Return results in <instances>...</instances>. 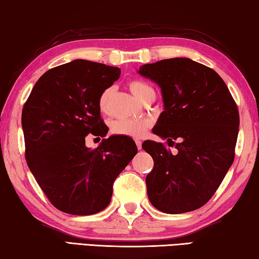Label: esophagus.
<instances>
[{
	"label": "esophagus",
	"mask_w": 259,
	"mask_h": 259,
	"mask_svg": "<svg viewBox=\"0 0 259 259\" xmlns=\"http://www.w3.org/2000/svg\"><path fill=\"white\" fill-rule=\"evenodd\" d=\"M136 145H137V149H138V150L142 149V142L136 141Z\"/></svg>",
	"instance_id": "34e87169"
}]
</instances>
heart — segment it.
Returning a JSON list of instances; mask_svg holds the SVG:
<instances>
[{"label": "heart", "mask_w": 259, "mask_h": 259, "mask_svg": "<svg viewBox=\"0 0 259 259\" xmlns=\"http://www.w3.org/2000/svg\"><path fill=\"white\" fill-rule=\"evenodd\" d=\"M129 89L131 93L137 98L139 101H142L144 98L154 92L151 86L143 80H131L129 81ZM113 89L107 88L101 92L99 100H98V106L102 113H106L109 106V100L112 97ZM150 123L145 120H133V118H118L115 120L110 124V131L112 134L117 135V136H125L131 138H142L144 136L146 129L149 128Z\"/></svg>", "instance_id": "b5f03b06"}]
</instances>
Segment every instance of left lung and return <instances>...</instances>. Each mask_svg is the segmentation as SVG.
I'll return each instance as SVG.
<instances>
[{"label": "left lung", "instance_id": "8db88e82", "mask_svg": "<svg viewBox=\"0 0 259 259\" xmlns=\"http://www.w3.org/2000/svg\"><path fill=\"white\" fill-rule=\"evenodd\" d=\"M138 72L157 83L165 110L153 134L175 146L145 141L154 166L146 176L147 196L159 211L197 210L215 194L235 157L240 115L218 73L187 57L144 64Z\"/></svg>", "mask_w": 259, "mask_h": 259}]
</instances>
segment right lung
<instances>
[{
  "label": "right lung",
  "instance_id": "obj_1",
  "mask_svg": "<svg viewBox=\"0 0 259 259\" xmlns=\"http://www.w3.org/2000/svg\"><path fill=\"white\" fill-rule=\"evenodd\" d=\"M120 73L116 67L75 60L45 72L24 104L27 166L57 210L75 215L104 210L114 181L137 153L125 136L104 139L93 150L85 146L89 134L108 133L98 100Z\"/></svg>",
  "mask_w": 259,
  "mask_h": 259
}]
</instances>
